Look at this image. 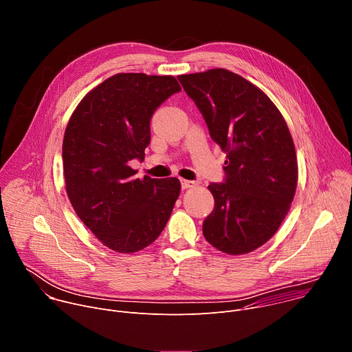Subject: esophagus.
<instances>
[{
    "label": "esophagus",
    "mask_w": 352,
    "mask_h": 352,
    "mask_svg": "<svg viewBox=\"0 0 352 352\" xmlns=\"http://www.w3.org/2000/svg\"><path fill=\"white\" fill-rule=\"evenodd\" d=\"M195 185H196V182H193V181L181 179V186H182V189H189V188H193Z\"/></svg>",
    "instance_id": "1"
}]
</instances>
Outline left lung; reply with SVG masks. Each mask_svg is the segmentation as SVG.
Instances as JSON below:
<instances>
[{
  "label": "left lung",
  "instance_id": "8db88e82",
  "mask_svg": "<svg viewBox=\"0 0 352 352\" xmlns=\"http://www.w3.org/2000/svg\"><path fill=\"white\" fill-rule=\"evenodd\" d=\"M178 80L227 155L224 182L208 186L214 209L204 235L224 254L252 252L276 234L295 195L298 163L287 122L258 86L228 69Z\"/></svg>",
  "mask_w": 352,
  "mask_h": 352
}]
</instances>
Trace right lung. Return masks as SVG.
Wrapping results in <instances>:
<instances>
[{
    "instance_id": "add662e5",
    "label": "right lung",
    "mask_w": 352,
    "mask_h": 352,
    "mask_svg": "<svg viewBox=\"0 0 352 352\" xmlns=\"http://www.w3.org/2000/svg\"><path fill=\"white\" fill-rule=\"evenodd\" d=\"M181 90L174 76L117 74L91 89L72 113L63 142L69 202L103 245L120 254L148 246L164 230L181 192L178 178H135L150 120Z\"/></svg>"
}]
</instances>
